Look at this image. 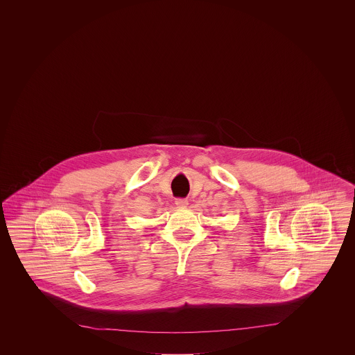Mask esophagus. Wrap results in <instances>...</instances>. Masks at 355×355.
I'll return each mask as SVG.
<instances>
[{
  "mask_svg": "<svg viewBox=\"0 0 355 355\" xmlns=\"http://www.w3.org/2000/svg\"><path fill=\"white\" fill-rule=\"evenodd\" d=\"M189 205V201L187 200H184V198H178V200H175V206L177 207H180V209H184Z\"/></svg>",
  "mask_w": 355,
  "mask_h": 355,
  "instance_id": "esophagus-1",
  "label": "esophagus"
}]
</instances>
